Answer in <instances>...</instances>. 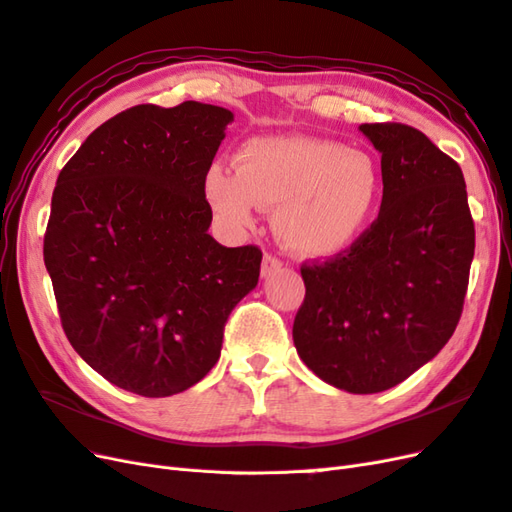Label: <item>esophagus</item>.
Segmentation results:
<instances>
[{
  "mask_svg": "<svg viewBox=\"0 0 512 512\" xmlns=\"http://www.w3.org/2000/svg\"><path fill=\"white\" fill-rule=\"evenodd\" d=\"M280 269H282V260L271 256V254H265V258H262L260 275H262V277H269V275H273L275 271H280Z\"/></svg>",
  "mask_w": 512,
  "mask_h": 512,
  "instance_id": "1",
  "label": "esophagus"
}]
</instances>
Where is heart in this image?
Masks as SVG:
<instances>
[{
    "instance_id": "1",
    "label": "heart",
    "mask_w": 512,
    "mask_h": 512,
    "mask_svg": "<svg viewBox=\"0 0 512 512\" xmlns=\"http://www.w3.org/2000/svg\"><path fill=\"white\" fill-rule=\"evenodd\" d=\"M211 209L230 226L275 207L277 237L301 258L344 254L374 220L382 198L380 164L361 149L312 136H254L235 170L213 164L205 175Z\"/></svg>"
}]
</instances>
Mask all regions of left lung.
<instances>
[{
	"instance_id": "left-lung-1",
	"label": "left lung",
	"mask_w": 512,
	"mask_h": 512,
	"mask_svg": "<svg viewBox=\"0 0 512 512\" xmlns=\"http://www.w3.org/2000/svg\"><path fill=\"white\" fill-rule=\"evenodd\" d=\"M382 153V205L350 250L303 265L292 339L327 384L369 395L404 382L455 333L474 258L459 164L404 123H363Z\"/></svg>"
}]
</instances>
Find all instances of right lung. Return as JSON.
Here are the masks:
<instances>
[{
    "instance_id": "obj_1",
    "label": "right lung",
    "mask_w": 512,
    "mask_h": 512,
    "mask_svg": "<svg viewBox=\"0 0 512 512\" xmlns=\"http://www.w3.org/2000/svg\"><path fill=\"white\" fill-rule=\"evenodd\" d=\"M235 119L188 100L102 123L61 168L44 235L61 327L123 391L168 397L218 363L224 324L262 252L209 235L205 175Z\"/></svg>"
}]
</instances>
